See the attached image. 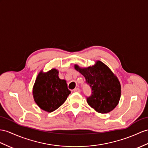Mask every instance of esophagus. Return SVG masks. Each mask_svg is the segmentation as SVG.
I'll return each instance as SVG.
<instances>
[{
  "label": "esophagus",
  "instance_id": "obj_1",
  "mask_svg": "<svg viewBox=\"0 0 148 148\" xmlns=\"http://www.w3.org/2000/svg\"><path fill=\"white\" fill-rule=\"evenodd\" d=\"M73 92H74L80 93V89L78 88H75V89L73 90Z\"/></svg>",
  "mask_w": 148,
  "mask_h": 148
}]
</instances>
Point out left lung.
Masks as SVG:
<instances>
[{
    "mask_svg": "<svg viewBox=\"0 0 148 148\" xmlns=\"http://www.w3.org/2000/svg\"><path fill=\"white\" fill-rule=\"evenodd\" d=\"M75 69L85 78L92 88V95L86 98L88 105L96 112L107 114L118 105L121 95L119 80L106 64L97 61L92 66L81 68L75 64Z\"/></svg>",
    "mask_w": 148,
    "mask_h": 148,
    "instance_id": "obj_1",
    "label": "left lung"
}]
</instances>
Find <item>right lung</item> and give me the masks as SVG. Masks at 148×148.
I'll return each mask as SVG.
<instances>
[{"instance_id": "obj_1", "label": "right lung", "mask_w": 148, "mask_h": 148, "mask_svg": "<svg viewBox=\"0 0 148 148\" xmlns=\"http://www.w3.org/2000/svg\"><path fill=\"white\" fill-rule=\"evenodd\" d=\"M55 68L47 72L41 70L38 75L32 88V95L38 107L51 112L65 102L71 92L68 89L66 81L58 77Z\"/></svg>"}]
</instances>
